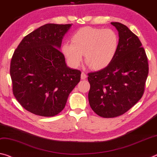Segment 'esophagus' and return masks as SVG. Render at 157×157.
<instances>
[{
	"mask_svg": "<svg viewBox=\"0 0 157 157\" xmlns=\"http://www.w3.org/2000/svg\"><path fill=\"white\" fill-rule=\"evenodd\" d=\"M86 78H87L86 75L84 73H82V74H81V79H85Z\"/></svg>",
	"mask_w": 157,
	"mask_h": 157,
	"instance_id": "1",
	"label": "esophagus"
}]
</instances>
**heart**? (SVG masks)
<instances>
[{
  "label": "heart",
  "mask_w": 157,
  "mask_h": 157,
  "mask_svg": "<svg viewBox=\"0 0 157 157\" xmlns=\"http://www.w3.org/2000/svg\"><path fill=\"white\" fill-rule=\"evenodd\" d=\"M119 37L110 29L86 26L79 29L71 37V43H64L61 52L68 65L77 68L82 60L91 68L101 70L108 66L115 56Z\"/></svg>",
  "instance_id": "b5f03b06"
}]
</instances>
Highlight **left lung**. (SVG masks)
<instances>
[{
	"label": "left lung",
	"mask_w": 157,
	"mask_h": 157,
	"mask_svg": "<svg viewBox=\"0 0 157 157\" xmlns=\"http://www.w3.org/2000/svg\"><path fill=\"white\" fill-rule=\"evenodd\" d=\"M119 33V47L111 63L88 74L89 105L98 115H121L142 98L148 75L147 57L138 36L127 26L111 22Z\"/></svg>",
	"instance_id": "1"
}]
</instances>
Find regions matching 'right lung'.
I'll list each match as a JSON object with an SVG mask.
<instances>
[{
	"mask_svg": "<svg viewBox=\"0 0 157 157\" xmlns=\"http://www.w3.org/2000/svg\"><path fill=\"white\" fill-rule=\"evenodd\" d=\"M72 24H47L25 36L12 56L10 76L17 101L30 113L53 117L63 110L81 72L59 51Z\"/></svg>",
	"mask_w": 157,
	"mask_h": 157,
	"instance_id": "add662e5",
	"label": "right lung"
}]
</instances>
